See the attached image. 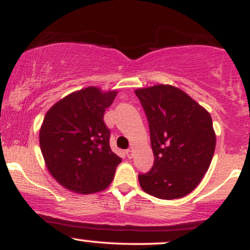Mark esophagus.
Masks as SVG:
<instances>
[{
  "label": "esophagus",
  "instance_id": "obj_1",
  "mask_svg": "<svg viewBox=\"0 0 250 250\" xmlns=\"http://www.w3.org/2000/svg\"><path fill=\"white\" fill-rule=\"evenodd\" d=\"M125 153H127V156H128V159H131V157H133V155H134V148H130V149H128V150L125 151Z\"/></svg>",
  "mask_w": 250,
  "mask_h": 250
}]
</instances>
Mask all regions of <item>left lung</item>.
<instances>
[{"label":"left lung","mask_w":250,"mask_h":250,"mask_svg":"<svg viewBox=\"0 0 250 250\" xmlns=\"http://www.w3.org/2000/svg\"><path fill=\"white\" fill-rule=\"evenodd\" d=\"M149 122L154 166L139 175L142 190L162 200L186 196L207 173L216 146L210 114L170 84L135 90Z\"/></svg>","instance_id":"1"}]
</instances>
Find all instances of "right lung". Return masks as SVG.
<instances>
[{
    "label": "right lung",
    "instance_id": "obj_1",
    "mask_svg": "<svg viewBox=\"0 0 250 250\" xmlns=\"http://www.w3.org/2000/svg\"><path fill=\"white\" fill-rule=\"evenodd\" d=\"M117 90L87 87L56 102L40 128L45 167L62 187L79 194L104 190L122 161L109 146L103 122Z\"/></svg>",
    "mask_w": 250,
    "mask_h": 250
}]
</instances>
